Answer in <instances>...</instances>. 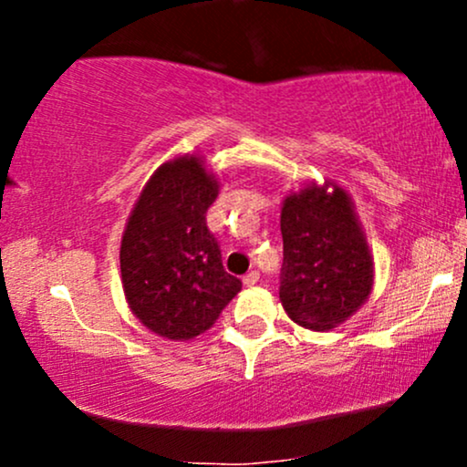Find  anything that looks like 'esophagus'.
<instances>
[{
    "mask_svg": "<svg viewBox=\"0 0 467 467\" xmlns=\"http://www.w3.org/2000/svg\"><path fill=\"white\" fill-rule=\"evenodd\" d=\"M256 281H259V272H256V270H252V272H248V275L244 276V285L245 287H252Z\"/></svg>",
    "mask_w": 467,
    "mask_h": 467,
    "instance_id": "34e87169",
    "label": "esophagus"
}]
</instances>
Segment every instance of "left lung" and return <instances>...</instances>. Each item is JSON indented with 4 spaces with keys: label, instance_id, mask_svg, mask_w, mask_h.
Returning <instances> with one entry per match:
<instances>
[{
    "label": "left lung",
    "instance_id": "left-lung-1",
    "mask_svg": "<svg viewBox=\"0 0 467 467\" xmlns=\"http://www.w3.org/2000/svg\"><path fill=\"white\" fill-rule=\"evenodd\" d=\"M283 309L296 325L329 331L373 292V256L351 195L336 182H309L281 208Z\"/></svg>",
    "mask_w": 467,
    "mask_h": 467
}]
</instances>
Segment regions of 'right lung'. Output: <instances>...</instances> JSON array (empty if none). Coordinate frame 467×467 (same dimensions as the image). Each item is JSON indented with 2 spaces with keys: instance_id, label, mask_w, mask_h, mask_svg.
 Listing matches in <instances>:
<instances>
[{
  "instance_id": "right-lung-1",
  "label": "right lung",
  "mask_w": 467,
  "mask_h": 467,
  "mask_svg": "<svg viewBox=\"0 0 467 467\" xmlns=\"http://www.w3.org/2000/svg\"><path fill=\"white\" fill-rule=\"evenodd\" d=\"M219 180L197 153L155 169L140 191L120 241L127 305L155 336L191 340L217 323L241 292L222 265V250L206 226Z\"/></svg>"
}]
</instances>
